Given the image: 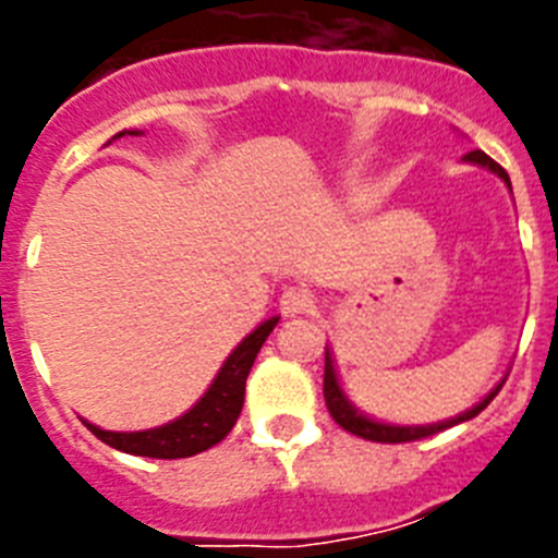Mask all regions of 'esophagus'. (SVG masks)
<instances>
[{"label": "esophagus", "instance_id": "esophagus-1", "mask_svg": "<svg viewBox=\"0 0 558 558\" xmlns=\"http://www.w3.org/2000/svg\"><path fill=\"white\" fill-rule=\"evenodd\" d=\"M313 307V299H310L307 290L302 288H288L282 295H279V310L284 315H302Z\"/></svg>", "mask_w": 558, "mask_h": 558}]
</instances>
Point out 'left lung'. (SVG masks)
<instances>
[{
	"instance_id": "obj_1",
	"label": "left lung",
	"mask_w": 558,
	"mask_h": 558,
	"mask_svg": "<svg viewBox=\"0 0 558 558\" xmlns=\"http://www.w3.org/2000/svg\"><path fill=\"white\" fill-rule=\"evenodd\" d=\"M463 161H466V165L486 167V170L495 172L497 179H500L502 184L511 190L509 172L502 170L500 165H495V161H492L483 150L466 153V156H463ZM502 383H506V377H502L500 383H497V386L492 388V391L486 393L481 402H477V405H472L470 411L458 413V416L445 418V422H433V425H391V422H379V418L366 416V413L360 411L352 399L347 397V391H343V386H340L338 368H335V357H332V349H329V347H327V363H324V399H327L329 416H332L335 422L343 427V430L354 433V436H360V438H368V441H383V445H402V441H416V438L433 436V433H441V430H447V427H452V425L470 422V418H475L477 413H481L483 408L489 405L492 399L497 397V391L502 388Z\"/></svg>"
}]
</instances>
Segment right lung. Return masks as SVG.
<instances>
[{
  "instance_id": "add662e5",
  "label": "right lung",
  "mask_w": 558,
  "mask_h": 558,
  "mask_svg": "<svg viewBox=\"0 0 558 558\" xmlns=\"http://www.w3.org/2000/svg\"><path fill=\"white\" fill-rule=\"evenodd\" d=\"M120 136H142V131H120L113 140ZM279 324V315L263 322L251 335H245L229 357L223 360L220 372L215 374L211 386L206 388L204 397L195 402L186 413L179 418H172L161 427H150V430H133V433H117L102 430V427L92 425L83 418V425L95 433L100 441L120 452H131V456L145 458H190L198 452L209 450L218 441H223L236 425L240 411L245 402V379H248L251 366H254L256 354Z\"/></svg>"
}]
</instances>
